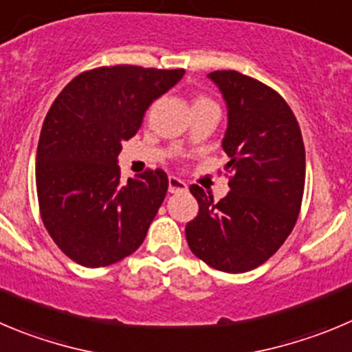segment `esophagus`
Instances as JSON below:
<instances>
[{"label":"esophagus","mask_w":352,"mask_h":352,"mask_svg":"<svg viewBox=\"0 0 352 352\" xmlns=\"http://www.w3.org/2000/svg\"><path fill=\"white\" fill-rule=\"evenodd\" d=\"M188 190L186 183L176 176H169V193H183Z\"/></svg>","instance_id":"1"}]
</instances>
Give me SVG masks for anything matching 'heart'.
Wrapping results in <instances>:
<instances>
[{
  "label": "heart",
  "instance_id": "heart-1",
  "mask_svg": "<svg viewBox=\"0 0 352 352\" xmlns=\"http://www.w3.org/2000/svg\"><path fill=\"white\" fill-rule=\"evenodd\" d=\"M202 100H207V98H197V102H202Z\"/></svg>",
  "mask_w": 352,
  "mask_h": 352
}]
</instances>
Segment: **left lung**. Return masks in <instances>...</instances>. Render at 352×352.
<instances>
[{"label":"left lung","instance_id":"left-lung-1","mask_svg":"<svg viewBox=\"0 0 352 352\" xmlns=\"http://www.w3.org/2000/svg\"><path fill=\"white\" fill-rule=\"evenodd\" d=\"M209 79L228 107L223 150L232 178L219 202L190 186L199 214L186 224V242L214 270L245 273L266 263L296 226L306 152L296 116L274 89L236 70H214Z\"/></svg>","mask_w":352,"mask_h":352}]
</instances>
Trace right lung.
Here are the masks:
<instances>
[{
	"label": "right lung",
	"instance_id": "obj_1",
	"mask_svg": "<svg viewBox=\"0 0 352 352\" xmlns=\"http://www.w3.org/2000/svg\"><path fill=\"white\" fill-rule=\"evenodd\" d=\"M183 74L98 67L76 76L50 107L36 153V188L50 236L74 263L109 266L145 240L169 179L162 169H148L122 183L117 155L153 100Z\"/></svg>",
	"mask_w": 352,
	"mask_h": 352
}]
</instances>
